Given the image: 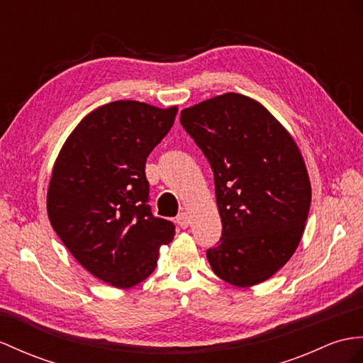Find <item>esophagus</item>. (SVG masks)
<instances>
[{
  "mask_svg": "<svg viewBox=\"0 0 363 363\" xmlns=\"http://www.w3.org/2000/svg\"><path fill=\"white\" fill-rule=\"evenodd\" d=\"M177 223H179L182 228H188L191 223L188 212H184V211L179 212V216H177Z\"/></svg>",
  "mask_w": 363,
  "mask_h": 363,
  "instance_id": "1",
  "label": "esophagus"
}]
</instances>
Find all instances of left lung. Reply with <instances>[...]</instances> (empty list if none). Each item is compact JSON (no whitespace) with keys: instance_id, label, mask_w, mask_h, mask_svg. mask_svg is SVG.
Wrapping results in <instances>:
<instances>
[{"instance_id":"obj_1","label":"left lung","mask_w":363,"mask_h":363,"mask_svg":"<svg viewBox=\"0 0 363 363\" xmlns=\"http://www.w3.org/2000/svg\"><path fill=\"white\" fill-rule=\"evenodd\" d=\"M180 121L214 172L222 238L212 271L238 288L272 277L305 231L311 183L293 135L250 96L228 92L182 111Z\"/></svg>"}]
</instances>
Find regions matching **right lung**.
<instances>
[{
  "instance_id": "1",
  "label": "right lung",
  "mask_w": 363,
  "mask_h": 363,
  "mask_svg": "<svg viewBox=\"0 0 363 363\" xmlns=\"http://www.w3.org/2000/svg\"><path fill=\"white\" fill-rule=\"evenodd\" d=\"M177 111L132 100L100 106L78 123L52 167V228L84 269L113 288L151 276L158 250L175 235L147 205L145 164Z\"/></svg>"
}]
</instances>
